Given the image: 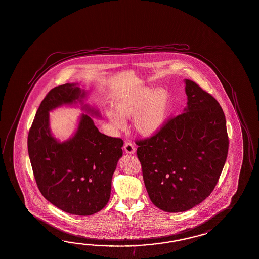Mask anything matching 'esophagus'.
Returning <instances> with one entry per match:
<instances>
[{
    "mask_svg": "<svg viewBox=\"0 0 259 259\" xmlns=\"http://www.w3.org/2000/svg\"><path fill=\"white\" fill-rule=\"evenodd\" d=\"M124 150H125L126 154H128V155H133V154L135 153V147L133 146L132 143L126 142V144L124 145Z\"/></svg>",
    "mask_w": 259,
    "mask_h": 259,
    "instance_id": "34e87169",
    "label": "esophagus"
}]
</instances>
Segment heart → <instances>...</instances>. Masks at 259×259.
<instances>
[{
    "instance_id": "heart-1",
    "label": "heart",
    "mask_w": 259,
    "mask_h": 259,
    "mask_svg": "<svg viewBox=\"0 0 259 259\" xmlns=\"http://www.w3.org/2000/svg\"><path fill=\"white\" fill-rule=\"evenodd\" d=\"M169 104L168 91L141 87L117 97L114 101L116 112L107 111L106 115L113 125L123 127V118H131L135 115L134 126L137 132L145 136H152L164 125Z\"/></svg>"
}]
</instances>
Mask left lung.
<instances>
[{"mask_svg": "<svg viewBox=\"0 0 259 259\" xmlns=\"http://www.w3.org/2000/svg\"><path fill=\"white\" fill-rule=\"evenodd\" d=\"M187 106L150 138L136 142L151 201L168 212L190 210L210 196L227 160L229 136L223 109L186 79Z\"/></svg>", "mask_w": 259, "mask_h": 259, "instance_id": "left-lung-1", "label": "left lung"}]
</instances>
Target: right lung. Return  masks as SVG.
Listing matches in <instances>:
<instances>
[{"instance_id": "obj_1", "label": "right lung", "mask_w": 259, "mask_h": 259, "mask_svg": "<svg viewBox=\"0 0 259 259\" xmlns=\"http://www.w3.org/2000/svg\"><path fill=\"white\" fill-rule=\"evenodd\" d=\"M87 92L77 84L52 89L37 110L28 135V151L37 187L60 210L75 215H91L110 199L112 177L123 151V140L100 133L89 114H82L72 138L60 142L49 127V112L80 103L82 110L99 116L84 104Z\"/></svg>"}]
</instances>
